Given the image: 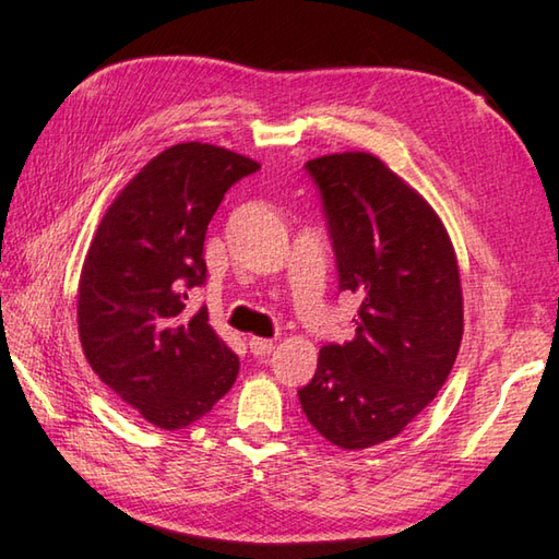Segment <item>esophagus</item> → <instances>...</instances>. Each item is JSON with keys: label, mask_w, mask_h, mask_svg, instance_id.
I'll list each match as a JSON object with an SVG mask.
<instances>
[{"label": "esophagus", "mask_w": 559, "mask_h": 559, "mask_svg": "<svg viewBox=\"0 0 559 559\" xmlns=\"http://www.w3.org/2000/svg\"><path fill=\"white\" fill-rule=\"evenodd\" d=\"M249 347L257 357H266L273 353V349H276L273 340H266V337H249Z\"/></svg>", "instance_id": "esophagus-1"}]
</instances>
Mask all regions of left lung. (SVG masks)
I'll return each instance as SVG.
<instances>
[{
	"label": "left lung",
	"instance_id": "left-lung-1",
	"mask_svg": "<svg viewBox=\"0 0 559 559\" xmlns=\"http://www.w3.org/2000/svg\"><path fill=\"white\" fill-rule=\"evenodd\" d=\"M306 173L323 202L340 290L362 302L355 337L320 349L298 400L335 447H377L427 409L456 362V253L437 212L380 157L325 155L306 163Z\"/></svg>",
	"mask_w": 559,
	"mask_h": 559
}]
</instances>
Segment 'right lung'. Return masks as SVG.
<instances>
[{"instance_id": "obj_1", "label": "right lung", "mask_w": 559, "mask_h": 559, "mask_svg": "<svg viewBox=\"0 0 559 559\" xmlns=\"http://www.w3.org/2000/svg\"><path fill=\"white\" fill-rule=\"evenodd\" d=\"M261 165L182 143L150 159L108 206L83 261L79 335L93 372L159 429H185L231 390L236 357L189 290L204 286V236L224 194Z\"/></svg>"}]
</instances>
